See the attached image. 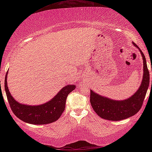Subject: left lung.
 Returning <instances> with one entry per match:
<instances>
[{
  "label": "left lung",
  "instance_id": "obj_1",
  "mask_svg": "<svg viewBox=\"0 0 152 152\" xmlns=\"http://www.w3.org/2000/svg\"><path fill=\"white\" fill-rule=\"evenodd\" d=\"M133 44L139 49L143 60V76L142 82L140 88L135 92V94H133L127 99L123 101H115L101 96L91 90L90 101L92 109L100 117L104 119L117 121L127 119L135 115L140 110L143 104L146 92L150 85V72L148 69L145 56L142 51L135 43L133 42Z\"/></svg>",
  "mask_w": 152,
  "mask_h": 152
}]
</instances>
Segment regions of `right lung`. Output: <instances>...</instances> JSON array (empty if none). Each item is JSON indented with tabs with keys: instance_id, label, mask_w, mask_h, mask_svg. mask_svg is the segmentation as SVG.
<instances>
[{
	"instance_id": "add662e5",
	"label": "right lung",
	"mask_w": 152,
	"mask_h": 152,
	"mask_svg": "<svg viewBox=\"0 0 152 152\" xmlns=\"http://www.w3.org/2000/svg\"><path fill=\"white\" fill-rule=\"evenodd\" d=\"M7 72L4 80V89L12 111L23 121L34 125H45L57 121L62 114L69 93L76 88L74 85H67L61 88L51 101L36 106L19 103L14 99L7 86Z\"/></svg>"
}]
</instances>
